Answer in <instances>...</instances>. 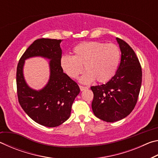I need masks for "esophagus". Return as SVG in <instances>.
<instances>
[{
	"instance_id": "1",
	"label": "esophagus",
	"mask_w": 158,
	"mask_h": 158,
	"mask_svg": "<svg viewBox=\"0 0 158 158\" xmlns=\"http://www.w3.org/2000/svg\"><path fill=\"white\" fill-rule=\"evenodd\" d=\"M79 88H80V90H81V91H83V90H84L85 89H87L88 87L87 86H84V85H79Z\"/></svg>"
}]
</instances>
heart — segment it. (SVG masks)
Listing matches in <instances>:
<instances>
[{
	"mask_svg": "<svg viewBox=\"0 0 158 158\" xmlns=\"http://www.w3.org/2000/svg\"><path fill=\"white\" fill-rule=\"evenodd\" d=\"M73 52V56L60 58V68L72 79H77L85 69L86 73L80 79L84 84L95 79L99 83L108 81L114 76L121 60V52L114 44L83 42L74 47Z\"/></svg>",
	"mask_w": 158,
	"mask_h": 158,
	"instance_id": "obj_1",
	"label": "heart"
}]
</instances>
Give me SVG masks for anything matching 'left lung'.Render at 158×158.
Wrapping results in <instances>:
<instances>
[{"label": "left lung", "instance_id": "8db88e82", "mask_svg": "<svg viewBox=\"0 0 158 158\" xmlns=\"http://www.w3.org/2000/svg\"><path fill=\"white\" fill-rule=\"evenodd\" d=\"M121 59L115 75L105 84L91 86L92 109L106 122L120 121L135 108L140 92L142 71L135 52L127 42L116 37Z\"/></svg>", "mask_w": 158, "mask_h": 158}]
</instances>
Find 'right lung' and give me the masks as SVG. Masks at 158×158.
Returning <instances> with one entry per match:
<instances>
[{"label": "right lung", "mask_w": 158, "mask_h": 158, "mask_svg": "<svg viewBox=\"0 0 158 158\" xmlns=\"http://www.w3.org/2000/svg\"><path fill=\"white\" fill-rule=\"evenodd\" d=\"M60 42L61 40L48 38L35 40L21 56L17 69V96L21 108L35 122L49 127H57L69 118L72 105L80 92L77 83L60 68ZM33 56L51 60L49 82L38 92L28 87L23 75L24 60Z\"/></svg>", "instance_id": "obj_1"}]
</instances>
